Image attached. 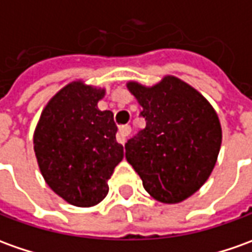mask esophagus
<instances>
[{
    "instance_id": "esophagus-1",
    "label": "esophagus",
    "mask_w": 252,
    "mask_h": 252,
    "mask_svg": "<svg viewBox=\"0 0 252 252\" xmlns=\"http://www.w3.org/2000/svg\"><path fill=\"white\" fill-rule=\"evenodd\" d=\"M131 133V126H121L119 128V133H117V140H119L120 143H126V136Z\"/></svg>"
}]
</instances>
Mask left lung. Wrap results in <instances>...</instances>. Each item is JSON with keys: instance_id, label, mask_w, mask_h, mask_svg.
Here are the masks:
<instances>
[{"instance_id": "1", "label": "left lung", "mask_w": 252, "mask_h": 252, "mask_svg": "<svg viewBox=\"0 0 252 252\" xmlns=\"http://www.w3.org/2000/svg\"><path fill=\"white\" fill-rule=\"evenodd\" d=\"M126 88L143 107L146 126L126 143V158L145 190L164 204L181 203L207 182L222 143L218 114L197 90L165 76L153 87Z\"/></svg>"}]
</instances>
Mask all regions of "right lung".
I'll use <instances>...</instances> for the list:
<instances>
[{
  "label": "right lung",
  "mask_w": 252,
  "mask_h": 252,
  "mask_svg": "<svg viewBox=\"0 0 252 252\" xmlns=\"http://www.w3.org/2000/svg\"><path fill=\"white\" fill-rule=\"evenodd\" d=\"M106 91L71 81L49 99L32 143L47 185L68 204L92 207L109 193L107 181L124 158L113 113L99 110Z\"/></svg>",
  "instance_id": "1"
}]
</instances>
